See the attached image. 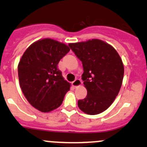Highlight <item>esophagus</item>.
Listing matches in <instances>:
<instances>
[{
	"label": "esophagus",
	"mask_w": 147,
	"mask_h": 147,
	"mask_svg": "<svg viewBox=\"0 0 147 147\" xmlns=\"http://www.w3.org/2000/svg\"><path fill=\"white\" fill-rule=\"evenodd\" d=\"M72 85L73 86L75 87V88H77V87L79 86L82 85V82H81L80 79H75V80L74 81V82H72Z\"/></svg>",
	"instance_id": "esophagus-1"
}]
</instances>
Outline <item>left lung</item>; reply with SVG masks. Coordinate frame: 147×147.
<instances>
[{
	"label": "left lung",
	"mask_w": 147,
	"mask_h": 147,
	"mask_svg": "<svg viewBox=\"0 0 147 147\" xmlns=\"http://www.w3.org/2000/svg\"><path fill=\"white\" fill-rule=\"evenodd\" d=\"M69 46L84 68L82 79L87 96L78 101L79 109L88 115L104 112L122 86L124 72L122 59L113 47L99 39L70 43Z\"/></svg>",
	"instance_id": "obj_1"
}]
</instances>
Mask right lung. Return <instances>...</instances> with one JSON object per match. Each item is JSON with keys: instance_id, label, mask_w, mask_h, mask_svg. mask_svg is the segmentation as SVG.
<instances>
[{"instance_id": "1", "label": "right lung", "mask_w": 147, "mask_h": 147, "mask_svg": "<svg viewBox=\"0 0 147 147\" xmlns=\"http://www.w3.org/2000/svg\"><path fill=\"white\" fill-rule=\"evenodd\" d=\"M70 48L51 38L38 40L30 45L18 65L20 86L33 107L43 113L61 105L70 84L59 70V61Z\"/></svg>"}]
</instances>
